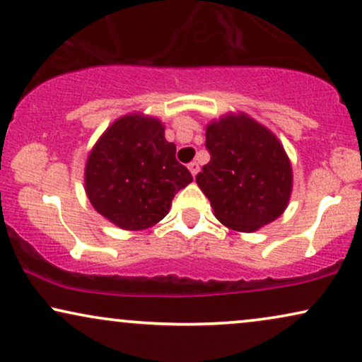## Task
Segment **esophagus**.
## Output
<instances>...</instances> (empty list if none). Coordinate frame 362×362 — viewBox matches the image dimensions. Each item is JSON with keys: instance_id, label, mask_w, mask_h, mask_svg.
Segmentation results:
<instances>
[{"instance_id": "34e87169", "label": "esophagus", "mask_w": 362, "mask_h": 362, "mask_svg": "<svg viewBox=\"0 0 362 362\" xmlns=\"http://www.w3.org/2000/svg\"><path fill=\"white\" fill-rule=\"evenodd\" d=\"M188 168H189V171H191V174H193V176H196V174H198V171H199V164L196 163V160H193V163H189Z\"/></svg>"}]
</instances>
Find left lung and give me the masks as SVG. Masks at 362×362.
I'll return each instance as SVG.
<instances>
[{
  "mask_svg": "<svg viewBox=\"0 0 362 362\" xmlns=\"http://www.w3.org/2000/svg\"><path fill=\"white\" fill-rule=\"evenodd\" d=\"M211 159L196 182L215 216L236 231H255L284 213L292 168L282 144L248 115H226L206 129Z\"/></svg>",
  "mask_w": 362,
  "mask_h": 362,
  "instance_id": "8db88e82",
  "label": "left lung"
}]
</instances>
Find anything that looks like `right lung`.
<instances>
[{"mask_svg":"<svg viewBox=\"0 0 362 362\" xmlns=\"http://www.w3.org/2000/svg\"><path fill=\"white\" fill-rule=\"evenodd\" d=\"M193 181L158 119L131 114L92 149L86 191L92 206L124 230H144L168 215L174 194Z\"/></svg>","mask_w":362,"mask_h":362,"instance_id":"1","label":"right lung"}]
</instances>
